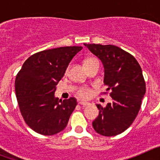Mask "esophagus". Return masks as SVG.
<instances>
[{"label": "esophagus", "instance_id": "esophagus-1", "mask_svg": "<svg viewBox=\"0 0 160 160\" xmlns=\"http://www.w3.org/2000/svg\"><path fill=\"white\" fill-rule=\"evenodd\" d=\"M79 104L81 106H83V107H87V106H90V103L88 102H84V101H81L79 102Z\"/></svg>", "mask_w": 160, "mask_h": 160}]
</instances>
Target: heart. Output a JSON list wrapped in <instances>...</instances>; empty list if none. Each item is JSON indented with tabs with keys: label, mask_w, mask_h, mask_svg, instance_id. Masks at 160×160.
<instances>
[{
	"label": "heart",
	"mask_w": 160,
	"mask_h": 160,
	"mask_svg": "<svg viewBox=\"0 0 160 160\" xmlns=\"http://www.w3.org/2000/svg\"><path fill=\"white\" fill-rule=\"evenodd\" d=\"M93 60H95V58H87L85 60L84 62V64L87 62H90L91 61ZM78 94L79 97L82 98H87L90 97V94H91V90L89 87H80L78 90Z\"/></svg>",
	"instance_id": "1"
}]
</instances>
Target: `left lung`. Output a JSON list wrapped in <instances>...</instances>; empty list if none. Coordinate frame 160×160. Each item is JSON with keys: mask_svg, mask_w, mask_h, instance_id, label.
<instances>
[{"mask_svg": "<svg viewBox=\"0 0 160 160\" xmlns=\"http://www.w3.org/2000/svg\"><path fill=\"white\" fill-rule=\"evenodd\" d=\"M104 66V85L110 90L112 103L105 107L97 104L99 114L92 122L103 136L121 134L132 124L140 110L146 93L142 69L131 53L113 45L84 44ZM104 92L103 94H107Z\"/></svg>", "mask_w": 160, "mask_h": 160, "instance_id": "8db88e82", "label": "left lung"}]
</instances>
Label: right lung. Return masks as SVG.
Wrapping results in <instances>:
<instances>
[{
  "instance_id": "1",
  "label": "right lung",
  "mask_w": 160,
  "mask_h": 160,
  "mask_svg": "<svg viewBox=\"0 0 160 160\" xmlns=\"http://www.w3.org/2000/svg\"><path fill=\"white\" fill-rule=\"evenodd\" d=\"M82 49L65 46L38 52L25 61L17 74L15 92L20 111L35 132L53 135L66 128L77 99L58 100L54 92L70 61Z\"/></svg>"
}]
</instances>
